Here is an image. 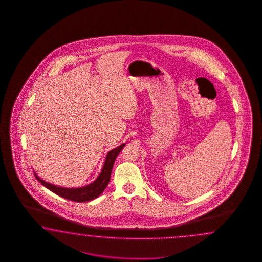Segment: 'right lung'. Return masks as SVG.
<instances>
[{
    "label": "right lung",
    "instance_id": "add662e5",
    "mask_svg": "<svg viewBox=\"0 0 262 262\" xmlns=\"http://www.w3.org/2000/svg\"><path fill=\"white\" fill-rule=\"evenodd\" d=\"M124 146L125 144H122L117 147L116 149L108 151L99 176L95 179L93 183L82 186V187H78V188L61 187V186H57L55 184L45 182L42 179L38 177L35 172H34V176L39 183L44 185L46 188H48L51 192L55 193L56 195H60L61 198H64L69 201H76V202L93 201L97 196H99L103 193V191L106 189V185L111 180L112 167L114 165L115 159L118 155L121 152V150H123Z\"/></svg>",
    "mask_w": 262,
    "mask_h": 262
}]
</instances>
